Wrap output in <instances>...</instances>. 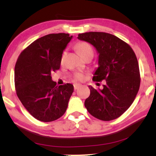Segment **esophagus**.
<instances>
[{"mask_svg":"<svg viewBox=\"0 0 156 156\" xmlns=\"http://www.w3.org/2000/svg\"><path fill=\"white\" fill-rule=\"evenodd\" d=\"M73 86H74V89H75V90H76L77 89H78V87H79L80 85V84H78V83H74V85H73Z\"/></svg>","mask_w":156,"mask_h":156,"instance_id":"esophagus-1","label":"esophagus"}]
</instances>
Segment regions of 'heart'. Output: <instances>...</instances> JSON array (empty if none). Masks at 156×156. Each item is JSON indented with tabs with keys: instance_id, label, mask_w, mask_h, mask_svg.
Listing matches in <instances>:
<instances>
[{
	"instance_id": "1",
	"label": "heart",
	"mask_w": 156,
	"mask_h": 156,
	"mask_svg": "<svg viewBox=\"0 0 156 156\" xmlns=\"http://www.w3.org/2000/svg\"><path fill=\"white\" fill-rule=\"evenodd\" d=\"M76 50L82 57H84L86 55L88 54V53H93L92 46L86 42H81L77 44ZM75 78L78 80H81L84 78V76L82 73H76L75 75Z\"/></svg>"
}]
</instances>
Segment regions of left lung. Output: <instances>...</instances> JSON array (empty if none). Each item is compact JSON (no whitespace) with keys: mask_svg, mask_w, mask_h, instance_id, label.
I'll use <instances>...</instances> for the list:
<instances>
[{"mask_svg":"<svg viewBox=\"0 0 156 156\" xmlns=\"http://www.w3.org/2000/svg\"><path fill=\"white\" fill-rule=\"evenodd\" d=\"M78 39L96 48L98 66L92 80H105L103 89L89 86L84 103L89 114L103 121L120 117L131 105L140 87L139 63L131 47L116 36L105 32L79 34Z\"/></svg>","mask_w":156,"mask_h":156,"instance_id":"1","label":"left lung"}]
</instances>
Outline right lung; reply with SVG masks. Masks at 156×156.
<instances>
[{"instance_id":"obj_1","label":"right lung","mask_w":156,"mask_h":156,"mask_svg":"<svg viewBox=\"0 0 156 156\" xmlns=\"http://www.w3.org/2000/svg\"><path fill=\"white\" fill-rule=\"evenodd\" d=\"M73 36L51 34L37 39L23 50L15 67L17 95L35 119L52 122L67 110L74 87L71 83L57 86L51 73L59 69L64 50Z\"/></svg>"}]
</instances>
